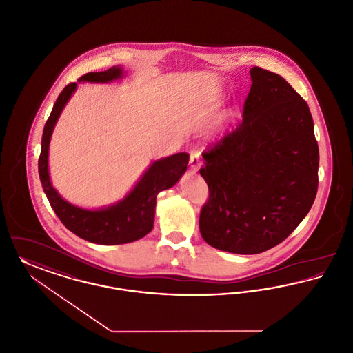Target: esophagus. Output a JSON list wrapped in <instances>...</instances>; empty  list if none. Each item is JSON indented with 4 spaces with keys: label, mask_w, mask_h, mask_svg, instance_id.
Wrapping results in <instances>:
<instances>
[{
    "label": "esophagus",
    "mask_w": 353,
    "mask_h": 353,
    "mask_svg": "<svg viewBox=\"0 0 353 353\" xmlns=\"http://www.w3.org/2000/svg\"><path fill=\"white\" fill-rule=\"evenodd\" d=\"M200 164H201L200 152H199V150H196V149L190 150V157H189V168H190L193 172H196V170L200 168Z\"/></svg>",
    "instance_id": "1"
}]
</instances>
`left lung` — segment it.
<instances>
[{
	"label": "left lung",
	"instance_id": "8db88e82",
	"mask_svg": "<svg viewBox=\"0 0 353 353\" xmlns=\"http://www.w3.org/2000/svg\"><path fill=\"white\" fill-rule=\"evenodd\" d=\"M243 123L203 153L200 232L213 248L256 254L284 241L317 193L311 110L281 76L253 66Z\"/></svg>",
	"mask_w": 353,
	"mask_h": 353
}]
</instances>
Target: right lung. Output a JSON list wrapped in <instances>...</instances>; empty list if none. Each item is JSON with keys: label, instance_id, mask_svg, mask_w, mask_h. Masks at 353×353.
I'll return each instance as SVG.
<instances>
[{"label": "right lung", "instance_id": "obj_1", "mask_svg": "<svg viewBox=\"0 0 353 353\" xmlns=\"http://www.w3.org/2000/svg\"><path fill=\"white\" fill-rule=\"evenodd\" d=\"M124 74V69L117 65L104 72L88 73L79 79V83H112L123 79ZM79 83H69L63 88L43 128L39 159V174L43 192L63 225L83 240L100 245L136 241L153 228L156 197L161 190L177 184L187 170L189 154L183 152L153 161L124 199L112 205L85 209L70 204L52 185L48 159L53 129Z\"/></svg>", "mask_w": 353, "mask_h": 353}]
</instances>
